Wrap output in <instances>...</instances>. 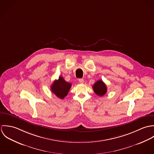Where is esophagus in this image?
Wrapping results in <instances>:
<instances>
[{
	"label": "esophagus",
	"instance_id": "obj_1",
	"mask_svg": "<svg viewBox=\"0 0 154 154\" xmlns=\"http://www.w3.org/2000/svg\"><path fill=\"white\" fill-rule=\"evenodd\" d=\"M79 83H81V84H83L84 82V79H82V78H80V79H79Z\"/></svg>",
	"mask_w": 154,
	"mask_h": 154
}]
</instances>
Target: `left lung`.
Listing matches in <instances>:
<instances>
[{
	"label": "left lung",
	"mask_w": 154,
	"mask_h": 154,
	"mask_svg": "<svg viewBox=\"0 0 154 154\" xmlns=\"http://www.w3.org/2000/svg\"><path fill=\"white\" fill-rule=\"evenodd\" d=\"M94 91L99 96H103L107 92V88L102 80L97 81L92 86Z\"/></svg>",
	"instance_id": "1"
}]
</instances>
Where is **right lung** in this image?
Returning <instances> with one entry per match:
<instances>
[{
    "label": "right lung",
    "instance_id": "right-lung-1",
    "mask_svg": "<svg viewBox=\"0 0 154 154\" xmlns=\"http://www.w3.org/2000/svg\"><path fill=\"white\" fill-rule=\"evenodd\" d=\"M72 84L65 81L63 77L60 76L57 80H55L51 85V90L57 97L63 99L67 95Z\"/></svg>",
    "mask_w": 154,
    "mask_h": 154
}]
</instances>
